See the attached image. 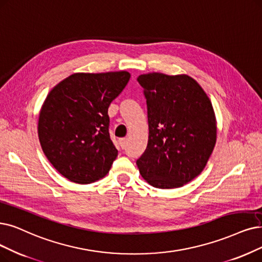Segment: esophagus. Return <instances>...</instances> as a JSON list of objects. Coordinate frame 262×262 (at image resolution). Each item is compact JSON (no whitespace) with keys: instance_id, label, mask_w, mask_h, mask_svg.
I'll use <instances>...</instances> for the list:
<instances>
[{"instance_id":"esophagus-1","label":"esophagus","mask_w":262,"mask_h":262,"mask_svg":"<svg viewBox=\"0 0 262 262\" xmlns=\"http://www.w3.org/2000/svg\"><path fill=\"white\" fill-rule=\"evenodd\" d=\"M125 145H127V139H119V146L122 149L125 148Z\"/></svg>"}]
</instances>
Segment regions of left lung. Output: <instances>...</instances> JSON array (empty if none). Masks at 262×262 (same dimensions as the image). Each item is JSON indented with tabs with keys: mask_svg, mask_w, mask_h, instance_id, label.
I'll return each instance as SVG.
<instances>
[{
	"mask_svg": "<svg viewBox=\"0 0 262 262\" xmlns=\"http://www.w3.org/2000/svg\"><path fill=\"white\" fill-rule=\"evenodd\" d=\"M147 105L149 137L137 160L143 179L162 189L182 187L202 172L216 143L212 103L187 75L138 77Z\"/></svg>",
	"mask_w": 262,
	"mask_h": 262,
	"instance_id": "left-lung-1",
	"label": "left lung"
}]
</instances>
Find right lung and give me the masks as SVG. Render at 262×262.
Masks as SVG:
<instances>
[{"mask_svg":"<svg viewBox=\"0 0 262 262\" xmlns=\"http://www.w3.org/2000/svg\"><path fill=\"white\" fill-rule=\"evenodd\" d=\"M129 79L125 71L76 73L49 92L39 113L38 139L66 179L90 184L108 173L118 155L110 137L108 107Z\"/></svg>","mask_w":262,"mask_h":262,"instance_id":"obj_1","label":"right lung"}]
</instances>
